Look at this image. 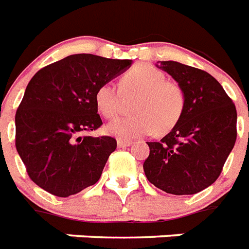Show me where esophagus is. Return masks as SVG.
I'll use <instances>...</instances> for the list:
<instances>
[{"label": "esophagus", "mask_w": 249, "mask_h": 249, "mask_svg": "<svg viewBox=\"0 0 249 249\" xmlns=\"http://www.w3.org/2000/svg\"><path fill=\"white\" fill-rule=\"evenodd\" d=\"M117 144H118L119 148H126V146H130L132 144V141L131 140H118L117 141Z\"/></svg>", "instance_id": "1"}]
</instances>
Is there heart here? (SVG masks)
Returning a JSON list of instances; mask_svg holds the SVG:
<instances>
[{"mask_svg": "<svg viewBox=\"0 0 249 249\" xmlns=\"http://www.w3.org/2000/svg\"><path fill=\"white\" fill-rule=\"evenodd\" d=\"M123 95L136 96L132 115L119 117L107 124L109 135L130 140L152 134L163 135L180 121L185 108V93L176 82L152 65H135L121 79V87L112 81L101 83L95 93L97 109L107 118L118 114Z\"/></svg>", "mask_w": 249, "mask_h": 249, "instance_id": "1", "label": "heart"}]
</instances>
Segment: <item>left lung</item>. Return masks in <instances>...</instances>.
<instances>
[{"label":"left lung","mask_w":249,"mask_h":249,"mask_svg":"<svg viewBox=\"0 0 249 249\" xmlns=\"http://www.w3.org/2000/svg\"><path fill=\"white\" fill-rule=\"evenodd\" d=\"M182 87L185 108L180 121L162 140L146 142L150 153L145 176L175 196H192L217 180L236 140V109L216 79L178 61H158Z\"/></svg>","instance_id":"left-lung-1"}]
</instances>
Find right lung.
<instances>
[{"instance_id": "1", "label": "right lung", "mask_w": 249, "mask_h": 249, "mask_svg": "<svg viewBox=\"0 0 249 249\" xmlns=\"http://www.w3.org/2000/svg\"><path fill=\"white\" fill-rule=\"evenodd\" d=\"M132 60L75 53L39 69L15 114V145L31 180L56 196L96 184L117 148L110 136H82L103 124L97 87L128 69Z\"/></svg>"}]
</instances>
